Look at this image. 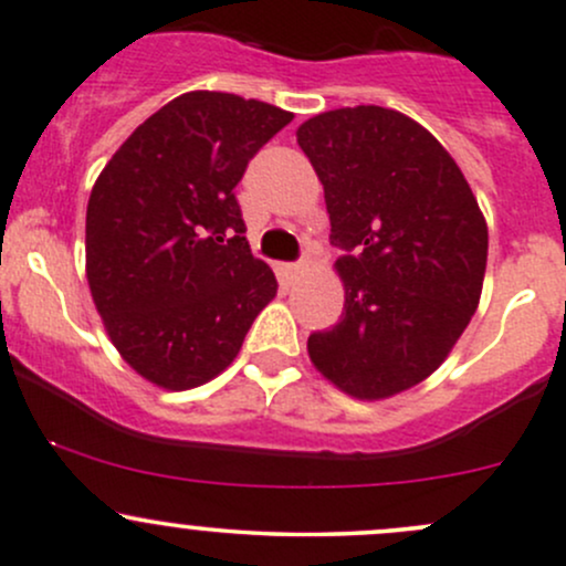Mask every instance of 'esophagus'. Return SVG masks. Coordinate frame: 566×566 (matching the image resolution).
Listing matches in <instances>:
<instances>
[{"label": "esophagus", "instance_id": "obj_1", "mask_svg": "<svg viewBox=\"0 0 566 566\" xmlns=\"http://www.w3.org/2000/svg\"><path fill=\"white\" fill-rule=\"evenodd\" d=\"M306 263H308V258H303L301 263H290V265H282V273H284V279H295V276H298V273L303 271V268H306Z\"/></svg>", "mask_w": 566, "mask_h": 566}]
</instances>
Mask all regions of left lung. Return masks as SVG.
Returning <instances> with one entry per match:
<instances>
[{"label": "left lung", "instance_id": "8db88e82", "mask_svg": "<svg viewBox=\"0 0 566 566\" xmlns=\"http://www.w3.org/2000/svg\"><path fill=\"white\" fill-rule=\"evenodd\" d=\"M344 258V312L308 336L328 382L379 401L431 377L478 312L488 224L444 146L403 113L358 105L298 127Z\"/></svg>", "mask_w": 566, "mask_h": 566}]
</instances>
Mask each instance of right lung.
I'll return each instance as SVG.
<instances>
[{"label":"right lung","mask_w":566,"mask_h":566,"mask_svg":"<svg viewBox=\"0 0 566 566\" xmlns=\"http://www.w3.org/2000/svg\"><path fill=\"white\" fill-rule=\"evenodd\" d=\"M293 113L224 92L170 99L122 143L86 208V279L113 347L165 390L233 363L276 276L233 189Z\"/></svg>","instance_id":"1"}]
</instances>
